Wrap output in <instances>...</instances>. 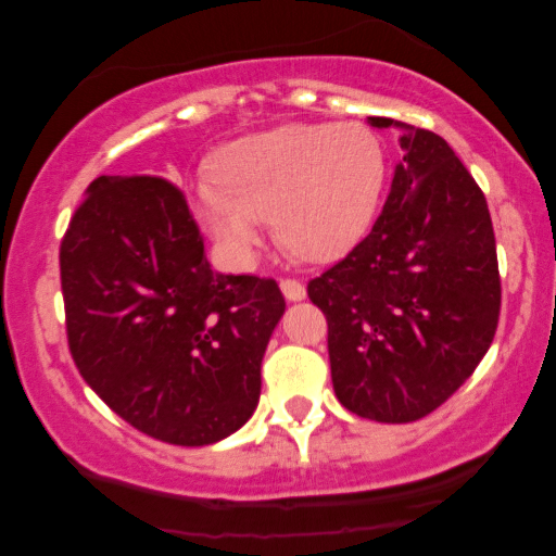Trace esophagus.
<instances>
[{
	"instance_id": "esophagus-1",
	"label": "esophagus",
	"mask_w": 556,
	"mask_h": 556,
	"mask_svg": "<svg viewBox=\"0 0 556 556\" xmlns=\"http://www.w3.org/2000/svg\"><path fill=\"white\" fill-rule=\"evenodd\" d=\"M279 287H282L287 300H303L305 298V287H303V282H298V279L285 277L282 282H279Z\"/></svg>"
}]
</instances>
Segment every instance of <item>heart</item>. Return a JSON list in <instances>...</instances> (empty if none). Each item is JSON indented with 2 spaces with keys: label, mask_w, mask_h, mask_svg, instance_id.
Returning <instances> with one entry per match:
<instances>
[{
  "label": "heart",
  "mask_w": 556,
  "mask_h": 556,
  "mask_svg": "<svg viewBox=\"0 0 556 556\" xmlns=\"http://www.w3.org/2000/svg\"><path fill=\"white\" fill-rule=\"evenodd\" d=\"M219 185L198 188V216L235 264H248L261 225L290 253L334 261L371 227L387 180L384 146L361 123H298L253 132L216 159Z\"/></svg>",
  "instance_id": "obj_1"
}]
</instances>
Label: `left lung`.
Returning <instances> with one entry per match:
<instances>
[{
	"instance_id": "obj_1",
	"label": "left lung",
	"mask_w": 556,
	"mask_h": 556,
	"mask_svg": "<svg viewBox=\"0 0 556 556\" xmlns=\"http://www.w3.org/2000/svg\"><path fill=\"white\" fill-rule=\"evenodd\" d=\"M405 151L384 208L342 261L308 282L327 316L331 384L355 416L410 424L486 355L502 279L483 190L437 132L389 117Z\"/></svg>"
}]
</instances>
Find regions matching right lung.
Returning a JSON list of instances; mask_svg holds the SVG:
<instances>
[{"label":"right lung","mask_w":556,"mask_h":556,"mask_svg":"<svg viewBox=\"0 0 556 556\" xmlns=\"http://www.w3.org/2000/svg\"><path fill=\"white\" fill-rule=\"evenodd\" d=\"M60 277L70 355L132 429L203 446L253 416L282 290L214 274L177 185L96 177L62 238Z\"/></svg>","instance_id":"obj_1"}]
</instances>
